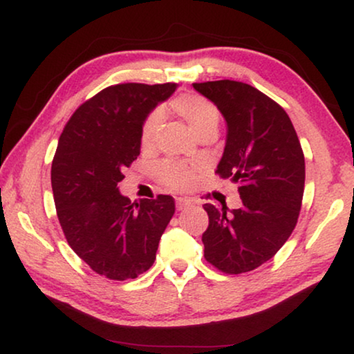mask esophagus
<instances>
[{
	"mask_svg": "<svg viewBox=\"0 0 354 354\" xmlns=\"http://www.w3.org/2000/svg\"><path fill=\"white\" fill-rule=\"evenodd\" d=\"M176 206H177V211H183L187 209V207L193 206V200H190V198H177Z\"/></svg>",
	"mask_w": 354,
	"mask_h": 354,
	"instance_id": "34e87169",
	"label": "esophagus"
}]
</instances>
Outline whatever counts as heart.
I'll return each instance as SVG.
<instances>
[{
	"label": "heart",
	"instance_id": "obj_1",
	"mask_svg": "<svg viewBox=\"0 0 354 354\" xmlns=\"http://www.w3.org/2000/svg\"><path fill=\"white\" fill-rule=\"evenodd\" d=\"M172 109L185 119V122L193 129L196 135L206 130H217L219 125V109L209 100L201 95L185 93L172 100ZM162 122V113L159 109L153 111L145 119L142 127V143L145 147L153 143L159 125ZM158 176L164 185L172 190H188L196 182V169L177 161H164L158 167Z\"/></svg>",
	"mask_w": 354,
	"mask_h": 354
}]
</instances>
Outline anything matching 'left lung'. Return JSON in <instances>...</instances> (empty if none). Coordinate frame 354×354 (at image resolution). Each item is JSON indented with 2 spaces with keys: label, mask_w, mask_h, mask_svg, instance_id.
Masks as SVG:
<instances>
[{
  "label": "left lung",
  "mask_w": 354,
  "mask_h": 354,
  "mask_svg": "<svg viewBox=\"0 0 354 354\" xmlns=\"http://www.w3.org/2000/svg\"><path fill=\"white\" fill-rule=\"evenodd\" d=\"M227 122L216 174L239 183L241 207L227 212L206 203L205 258L225 274L250 272L282 248L298 222L304 192V154L282 106L235 80L193 84Z\"/></svg>",
  "instance_id": "obj_1"
}]
</instances>
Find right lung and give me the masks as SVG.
Here are the masks:
<instances>
[{"instance_id":"add662e5","label":"right lung","mask_w":354,"mask_h":354,"mask_svg":"<svg viewBox=\"0 0 354 354\" xmlns=\"http://www.w3.org/2000/svg\"><path fill=\"white\" fill-rule=\"evenodd\" d=\"M176 88L111 85L75 109L59 137L51 166L57 219L74 253L106 279L147 272L176 211L169 195L130 203L118 188L140 154L145 119Z\"/></svg>"}]
</instances>
